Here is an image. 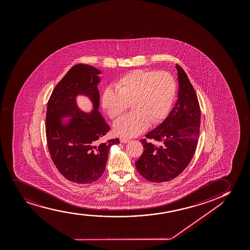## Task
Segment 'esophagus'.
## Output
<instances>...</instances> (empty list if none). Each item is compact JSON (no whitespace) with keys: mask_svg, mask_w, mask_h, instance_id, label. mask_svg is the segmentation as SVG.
Masks as SVG:
<instances>
[{"mask_svg":"<svg viewBox=\"0 0 250 250\" xmlns=\"http://www.w3.org/2000/svg\"><path fill=\"white\" fill-rule=\"evenodd\" d=\"M120 141H121V143H127V142H129V139L126 138H121Z\"/></svg>","mask_w":250,"mask_h":250,"instance_id":"esophagus-1","label":"esophagus"}]
</instances>
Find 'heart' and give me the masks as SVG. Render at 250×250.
<instances>
[{"label":"heart","mask_w":250,"mask_h":250,"mask_svg":"<svg viewBox=\"0 0 250 250\" xmlns=\"http://www.w3.org/2000/svg\"><path fill=\"white\" fill-rule=\"evenodd\" d=\"M108 87L102 96V106L112 120L120 117L131 104L133 113L118 120L114 125L116 135L133 137L147 129L150 123L164 121L173 106L177 85L167 71L135 70Z\"/></svg>","instance_id":"obj_1"}]
</instances>
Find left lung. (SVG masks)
<instances>
[{
  "label": "left lung",
  "instance_id": "left-lung-1",
  "mask_svg": "<svg viewBox=\"0 0 250 250\" xmlns=\"http://www.w3.org/2000/svg\"><path fill=\"white\" fill-rule=\"evenodd\" d=\"M179 95L174 107L164 122L146 135L160 146L141 142L144 150L136 162L139 173L148 181H169L182 173L197 147L201 126V108L194 87L182 67L176 65Z\"/></svg>",
  "mask_w": 250,
  "mask_h": 250
}]
</instances>
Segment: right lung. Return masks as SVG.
Instances as JSON below:
<instances>
[{
	"mask_svg": "<svg viewBox=\"0 0 250 250\" xmlns=\"http://www.w3.org/2000/svg\"><path fill=\"white\" fill-rule=\"evenodd\" d=\"M101 71L92 65L71 67L53 90L47 104L45 132L53 163L59 172L71 182L91 184L102 176L108 151L120 143L118 138L100 142L110 129L99 112ZM88 96L94 108L89 114L77 107V95ZM64 117H71L67 124Z\"/></svg>",
	"mask_w": 250,
	"mask_h": 250,
	"instance_id": "obj_1",
	"label": "right lung"
}]
</instances>
